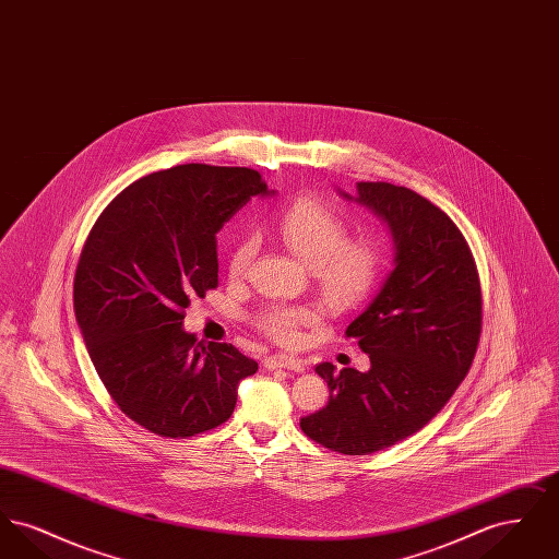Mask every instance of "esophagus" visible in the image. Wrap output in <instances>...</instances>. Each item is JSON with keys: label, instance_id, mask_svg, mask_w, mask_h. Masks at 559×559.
<instances>
[{"label": "esophagus", "instance_id": "obj_1", "mask_svg": "<svg viewBox=\"0 0 559 559\" xmlns=\"http://www.w3.org/2000/svg\"><path fill=\"white\" fill-rule=\"evenodd\" d=\"M264 367L266 369H287V371L304 372L306 371V365L304 360L295 358V356H287V354H274V356H267L264 360Z\"/></svg>", "mask_w": 559, "mask_h": 559}]
</instances>
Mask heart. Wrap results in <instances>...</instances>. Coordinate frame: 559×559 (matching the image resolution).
Here are the masks:
<instances>
[{
	"instance_id": "obj_1",
	"label": "heart",
	"mask_w": 559,
	"mask_h": 559,
	"mask_svg": "<svg viewBox=\"0 0 559 559\" xmlns=\"http://www.w3.org/2000/svg\"><path fill=\"white\" fill-rule=\"evenodd\" d=\"M276 233L293 253L310 267L320 293L331 304H349L369 292L379 255L371 240L346 239V222L317 199H299L278 215ZM258 251L255 237H242L230 253L228 272L245 276ZM317 320L308 306H270L260 314V326L272 340L293 344L299 329Z\"/></svg>"
}]
</instances>
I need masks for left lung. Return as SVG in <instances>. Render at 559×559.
<instances>
[{
    "mask_svg": "<svg viewBox=\"0 0 559 559\" xmlns=\"http://www.w3.org/2000/svg\"><path fill=\"white\" fill-rule=\"evenodd\" d=\"M356 192L340 190L394 240V267L346 329L371 369L319 365L329 404L299 426L331 451L369 454L413 436L451 400L476 356L481 293L469 245L440 207L388 182H358Z\"/></svg>",
    "mask_w": 559,
    "mask_h": 559,
    "instance_id": "left-lung-1",
    "label": "left lung"
}]
</instances>
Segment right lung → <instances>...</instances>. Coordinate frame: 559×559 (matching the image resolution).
I'll list each match as a JSON object with an SVG mask.
<instances>
[{
    "label": "right lung",
    "mask_w": 559,
    "mask_h": 559,
    "mask_svg": "<svg viewBox=\"0 0 559 559\" xmlns=\"http://www.w3.org/2000/svg\"><path fill=\"white\" fill-rule=\"evenodd\" d=\"M255 169L176 165L135 180L100 213L75 272V319L117 406L148 431L188 438L222 426L258 362L185 331L190 299L217 287L219 228L251 197Z\"/></svg>",
    "instance_id": "1"
}]
</instances>
